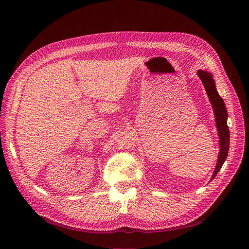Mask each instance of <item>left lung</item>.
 Instances as JSON below:
<instances>
[{
	"label": "left lung",
	"instance_id": "8db88e82",
	"mask_svg": "<svg viewBox=\"0 0 249 249\" xmlns=\"http://www.w3.org/2000/svg\"><path fill=\"white\" fill-rule=\"evenodd\" d=\"M199 78L201 79L204 88L206 89V92L209 96V99L211 101V104L214 109L215 118H216V125L218 128V134L220 137V153H219V159L216 165V168L213 173L211 180H213L218 174L219 170L222 168L225 160H227L228 153H229V147H230V130L227 124L228 119V112L226 109V105L223 100V98L220 96V94L217 91L215 81L213 79V76L211 73L206 72V71L199 70L197 72Z\"/></svg>",
	"mask_w": 249,
	"mask_h": 249
}]
</instances>
